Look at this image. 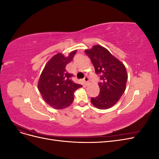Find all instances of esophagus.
I'll return each instance as SVG.
<instances>
[{
    "label": "esophagus",
    "mask_w": 159,
    "mask_h": 159,
    "mask_svg": "<svg viewBox=\"0 0 159 159\" xmlns=\"http://www.w3.org/2000/svg\"><path fill=\"white\" fill-rule=\"evenodd\" d=\"M84 81H85V83L86 85H88V84H89V78H88V77H85V78L84 79Z\"/></svg>",
    "instance_id": "obj_1"
}]
</instances>
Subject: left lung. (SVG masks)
I'll list each match as a JSON object with an SVG mask.
<instances>
[{
    "label": "left lung",
    "mask_w": 159,
    "mask_h": 159,
    "mask_svg": "<svg viewBox=\"0 0 159 159\" xmlns=\"http://www.w3.org/2000/svg\"><path fill=\"white\" fill-rule=\"evenodd\" d=\"M95 68V73L100 75L99 94L91 98V102L99 109L112 107L121 98L126 89L128 75L125 66L111 54L105 48L94 45L85 50Z\"/></svg>",
    "instance_id": "left-lung-1"
}]
</instances>
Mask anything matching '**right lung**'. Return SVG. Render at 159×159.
<instances>
[{
  "mask_svg": "<svg viewBox=\"0 0 159 159\" xmlns=\"http://www.w3.org/2000/svg\"><path fill=\"white\" fill-rule=\"evenodd\" d=\"M77 50L66 57L57 53L47 62L38 82V88L44 102L56 109L69 107L74 99V92L82 85L71 80L72 74L66 70V65L73 60Z\"/></svg>",
  "mask_w": 159,
  "mask_h": 159,
  "instance_id": "right-lung-1",
  "label": "right lung"
}]
</instances>
